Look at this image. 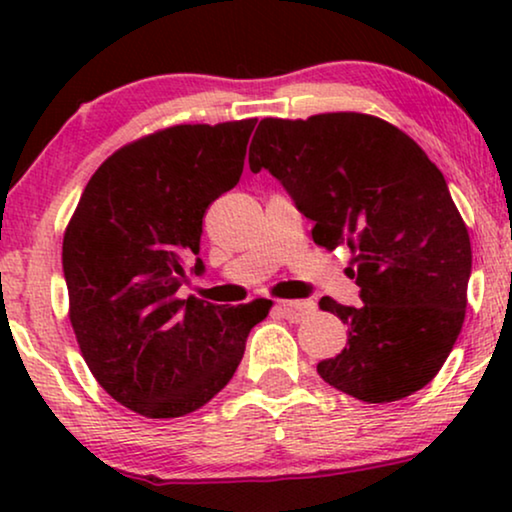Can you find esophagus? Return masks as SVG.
Returning <instances> with one entry per match:
<instances>
[{
	"label": "esophagus",
	"instance_id": "obj_1",
	"mask_svg": "<svg viewBox=\"0 0 512 512\" xmlns=\"http://www.w3.org/2000/svg\"><path fill=\"white\" fill-rule=\"evenodd\" d=\"M277 307L289 321H303L314 312V303L310 300H279Z\"/></svg>",
	"mask_w": 512,
	"mask_h": 512
}]
</instances>
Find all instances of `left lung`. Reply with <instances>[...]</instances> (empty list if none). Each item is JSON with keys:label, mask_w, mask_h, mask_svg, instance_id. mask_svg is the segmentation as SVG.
<instances>
[{"label": "left lung", "mask_w": 512, "mask_h": 512, "mask_svg": "<svg viewBox=\"0 0 512 512\" xmlns=\"http://www.w3.org/2000/svg\"><path fill=\"white\" fill-rule=\"evenodd\" d=\"M249 167L282 181L314 244L352 251L363 305L319 300L347 324V347L317 366L324 382L366 403L426 387L464 326L473 258L443 172L396 125L356 111L263 118Z\"/></svg>", "instance_id": "1"}]
</instances>
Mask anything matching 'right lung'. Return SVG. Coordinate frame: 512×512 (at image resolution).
<instances>
[{"label":"right lung","mask_w":512,"mask_h":512,"mask_svg":"<svg viewBox=\"0 0 512 512\" xmlns=\"http://www.w3.org/2000/svg\"><path fill=\"white\" fill-rule=\"evenodd\" d=\"M254 128L256 118L172 125L121 146L67 223L62 270L76 342L100 387L142 417H184L212 401L272 307L177 296L184 263L200 254L202 216L240 181Z\"/></svg>","instance_id":"obj_1"}]
</instances>
